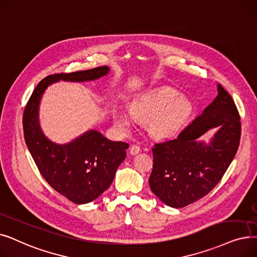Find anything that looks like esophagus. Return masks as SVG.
Wrapping results in <instances>:
<instances>
[{
  "label": "esophagus",
  "instance_id": "obj_1",
  "mask_svg": "<svg viewBox=\"0 0 257 257\" xmlns=\"http://www.w3.org/2000/svg\"><path fill=\"white\" fill-rule=\"evenodd\" d=\"M140 151H141V148H140V146H138V145H132V146L130 147V154H132V155L138 154Z\"/></svg>",
  "mask_w": 257,
  "mask_h": 257
}]
</instances>
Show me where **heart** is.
<instances>
[{"instance_id":"heart-1","label":"heart","mask_w":257,"mask_h":257,"mask_svg":"<svg viewBox=\"0 0 257 257\" xmlns=\"http://www.w3.org/2000/svg\"><path fill=\"white\" fill-rule=\"evenodd\" d=\"M131 112L115 110L113 121L121 133H128L135 125L136 118L150 120L149 131L154 137L164 138L173 133L192 112V106L187 98L178 97L172 89H162L145 95L131 105Z\"/></svg>"}]
</instances>
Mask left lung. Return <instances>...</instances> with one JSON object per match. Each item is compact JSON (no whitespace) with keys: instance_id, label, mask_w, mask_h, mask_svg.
Returning a JSON list of instances; mask_svg holds the SVG:
<instances>
[{"instance_id":"obj_1","label":"left lung","mask_w":257,"mask_h":257,"mask_svg":"<svg viewBox=\"0 0 257 257\" xmlns=\"http://www.w3.org/2000/svg\"><path fill=\"white\" fill-rule=\"evenodd\" d=\"M218 94L202 114L177 138L152 148L151 191L163 203L183 208L207 195L224 176L239 146L241 124L232 96L220 84ZM220 129L209 145L197 139L212 127Z\"/></svg>"}]
</instances>
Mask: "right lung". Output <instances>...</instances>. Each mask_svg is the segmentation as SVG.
<instances>
[{
	"label": "right lung",
	"instance_id": "add662e5",
	"mask_svg": "<svg viewBox=\"0 0 257 257\" xmlns=\"http://www.w3.org/2000/svg\"><path fill=\"white\" fill-rule=\"evenodd\" d=\"M108 71L107 66H101L50 74L38 84L24 109V138L40 173L55 191L77 205L90 203L107 190L117 167L126 159L129 145L110 141L95 130L87 131L66 145L50 142L39 125L40 99L48 85L54 82L92 81Z\"/></svg>",
	"mask_w": 257,
	"mask_h": 257
}]
</instances>
